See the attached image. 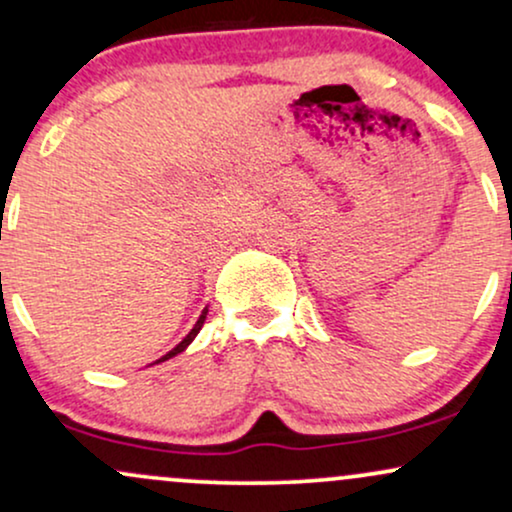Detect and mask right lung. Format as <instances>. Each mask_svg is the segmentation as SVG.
Here are the masks:
<instances>
[{
  "instance_id": "obj_1",
  "label": "right lung",
  "mask_w": 512,
  "mask_h": 512,
  "mask_svg": "<svg viewBox=\"0 0 512 512\" xmlns=\"http://www.w3.org/2000/svg\"><path fill=\"white\" fill-rule=\"evenodd\" d=\"M204 320H207V308H204V313H202V315H199L197 325H195V327H192V330H190V334H187V337H185V339H182V342H180L178 346H175V349H170L166 356H163V358H158V361H168V358L178 356V354H180V351H185V349H187V346H190V342H192V339H195V337H197V334H199V330H202Z\"/></svg>"
}]
</instances>
